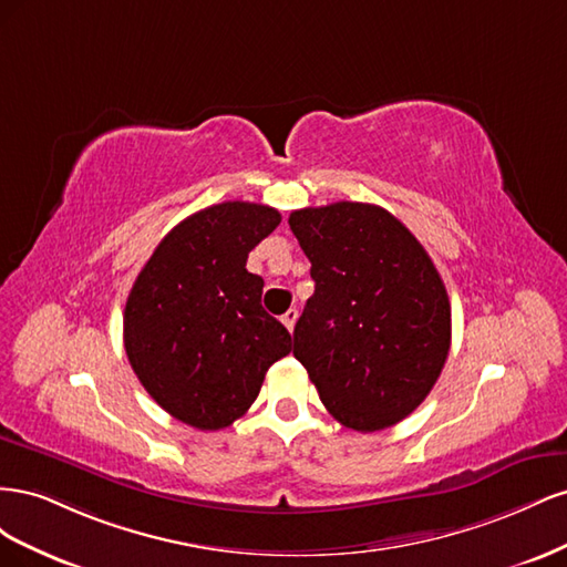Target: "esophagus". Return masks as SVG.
<instances>
[{"label":"esophagus","mask_w":567,"mask_h":567,"mask_svg":"<svg viewBox=\"0 0 567 567\" xmlns=\"http://www.w3.org/2000/svg\"><path fill=\"white\" fill-rule=\"evenodd\" d=\"M281 321H284V326L286 329L293 333V329H296V321H298V310H288L284 317H281Z\"/></svg>","instance_id":"34e87169"}]
</instances>
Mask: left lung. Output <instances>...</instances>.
Wrapping results in <instances>:
<instances>
[{
    "mask_svg": "<svg viewBox=\"0 0 567 567\" xmlns=\"http://www.w3.org/2000/svg\"><path fill=\"white\" fill-rule=\"evenodd\" d=\"M315 293L293 354L342 425L383 431L406 419L447 362L452 307L431 257L402 221L371 203L290 213Z\"/></svg>",
    "mask_w": 567,
    "mask_h": 567,
    "instance_id": "obj_1",
    "label": "left lung"
}]
</instances>
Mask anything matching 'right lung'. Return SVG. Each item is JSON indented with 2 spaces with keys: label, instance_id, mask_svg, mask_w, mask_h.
<instances>
[{
  "label": "right lung",
  "instance_id": "1",
  "mask_svg": "<svg viewBox=\"0 0 567 567\" xmlns=\"http://www.w3.org/2000/svg\"><path fill=\"white\" fill-rule=\"evenodd\" d=\"M279 210L227 200L182 219L136 277L123 317L130 364L169 416L219 431L260 394L290 333L265 312L248 252L279 227Z\"/></svg>",
  "mask_w": 567,
  "mask_h": 567
}]
</instances>
